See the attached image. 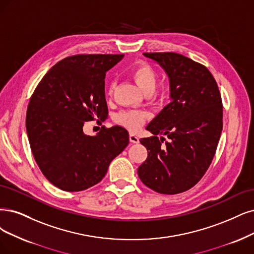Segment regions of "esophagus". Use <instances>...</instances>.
<instances>
[{"label": "esophagus", "instance_id": "34e87169", "mask_svg": "<svg viewBox=\"0 0 254 254\" xmlns=\"http://www.w3.org/2000/svg\"><path fill=\"white\" fill-rule=\"evenodd\" d=\"M129 141L132 143H139V137L134 133H130L129 134Z\"/></svg>", "mask_w": 254, "mask_h": 254}]
</instances>
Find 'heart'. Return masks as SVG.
<instances>
[{
	"label": "heart",
	"instance_id": "obj_1",
	"mask_svg": "<svg viewBox=\"0 0 254 254\" xmlns=\"http://www.w3.org/2000/svg\"><path fill=\"white\" fill-rule=\"evenodd\" d=\"M133 79L138 84V87L144 93H152L157 84V73L151 64L147 63H139L130 72ZM115 89V81H112L109 86L108 93L112 95ZM146 119V114L140 111H122L116 115V121L119 125L124 126L129 129H138L143 125Z\"/></svg>",
	"mask_w": 254,
	"mask_h": 254
}]
</instances>
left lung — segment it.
<instances>
[{"mask_svg":"<svg viewBox=\"0 0 254 254\" xmlns=\"http://www.w3.org/2000/svg\"><path fill=\"white\" fill-rule=\"evenodd\" d=\"M143 55L168 75L172 101L146 127L154 136L140 139L148 155L138 176L159 193H180L202 179L217 151L223 128L221 94L205 65L175 52Z\"/></svg>","mask_w":254,"mask_h":254,"instance_id":"1","label":"left lung"}]
</instances>
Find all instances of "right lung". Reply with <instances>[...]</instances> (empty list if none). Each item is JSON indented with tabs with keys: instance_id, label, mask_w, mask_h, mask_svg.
Returning a JSON list of instances; mask_svg holds the SVG:
<instances>
[{
	"instance_id": "obj_1",
	"label": "right lung",
	"mask_w": 254,
	"mask_h": 254,
	"mask_svg": "<svg viewBox=\"0 0 254 254\" xmlns=\"http://www.w3.org/2000/svg\"><path fill=\"white\" fill-rule=\"evenodd\" d=\"M122 58L69 56L45 74L32 94L26 114L31 152L44 176L60 190L80 191L99 183L128 144L127 130L118 126L103 127L95 136L82 129L86 121L108 117L106 73Z\"/></svg>"
}]
</instances>
